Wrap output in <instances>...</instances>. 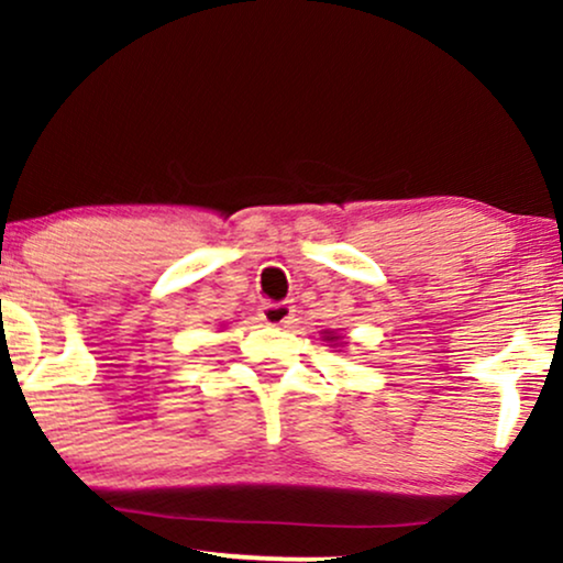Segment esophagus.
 Returning a JSON list of instances; mask_svg holds the SVG:
<instances>
[{"label": "esophagus", "instance_id": "obj_1", "mask_svg": "<svg viewBox=\"0 0 563 563\" xmlns=\"http://www.w3.org/2000/svg\"><path fill=\"white\" fill-rule=\"evenodd\" d=\"M258 318L266 325H289L295 318V305L291 302H264L258 310Z\"/></svg>", "mask_w": 563, "mask_h": 563}]
</instances>
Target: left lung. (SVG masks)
<instances>
[{
	"mask_svg": "<svg viewBox=\"0 0 563 563\" xmlns=\"http://www.w3.org/2000/svg\"><path fill=\"white\" fill-rule=\"evenodd\" d=\"M328 341H333V335H328Z\"/></svg>",
	"mask_w": 563,
	"mask_h": 563,
	"instance_id": "8db88e82",
	"label": "left lung"
}]
</instances>
